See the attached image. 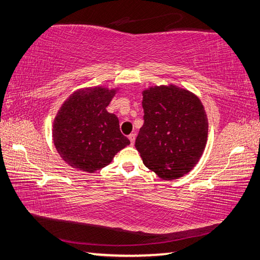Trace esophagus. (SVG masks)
<instances>
[{"mask_svg":"<svg viewBox=\"0 0 260 260\" xmlns=\"http://www.w3.org/2000/svg\"><path fill=\"white\" fill-rule=\"evenodd\" d=\"M129 140H130V142H131V145H134L135 143V140H136V135L135 134H131V135H129Z\"/></svg>","mask_w":260,"mask_h":260,"instance_id":"esophagus-1","label":"esophagus"}]
</instances>
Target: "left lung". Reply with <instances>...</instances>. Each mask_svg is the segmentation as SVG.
<instances>
[{
  "label": "left lung",
  "instance_id": "left-lung-1",
  "mask_svg": "<svg viewBox=\"0 0 260 260\" xmlns=\"http://www.w3.org/2000/svg\"><path fill=\"white\" fill-rule=\"evenodd\" d=\"M145 123L136 139L143 164L164 180H175L193 169L208 138L205 107L193 92L175 84L142 91Z\"/></svg>",
  "mask_w": 260,
  "mask_h": 260
}]
</instances>
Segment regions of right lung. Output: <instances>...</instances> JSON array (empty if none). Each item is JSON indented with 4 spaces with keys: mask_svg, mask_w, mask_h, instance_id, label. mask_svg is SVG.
Instances as JSON below:
<instances>
[{
    "mask_svg": "<svg viewBox=\"0 0 260 260\" xmlns=\"http://www.w3.org/2000/svg\"><path fill=\"white\" fill-rule=\"evenodd\" d=\"M119 90L105 85L79 89L57 110L52 138L57 153L71 168L92 174L130 145L121 134L117 115L107 111Z\"/></svg>",
    "mask_w": 260,
    "mask_h": 260,
    "instance_id": "1",
    "label": "right lung"
}]
</instances>
